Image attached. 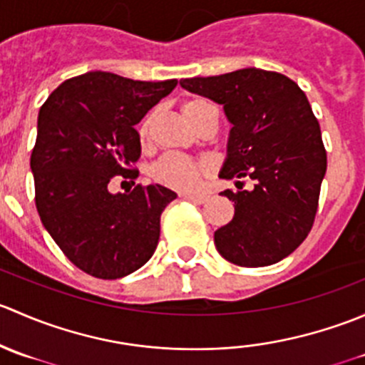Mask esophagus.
<instances>
[{"instance_id": "34e87169", "label": "esophagus", "mask_w": 365, "mask_h": 365, "mask_svg": "<svg viewBox=\"0 0 365 365\" xmlns=\"http://www.w3.org/2000/svg\"><path fill=\"white\" fill-rule=\"evenodd\" d=\"M210 196H206V194H183V200L187 201H192V203L196 205H203L208 201Z\"/></svg>"}]
</instances>
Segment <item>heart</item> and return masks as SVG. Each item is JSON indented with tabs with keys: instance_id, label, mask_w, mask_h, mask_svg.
Returning a JSON list of instances; mask_svg holds the SVG:
<instances>
[{
	"instance_id": "heart-1",
	"label": "heart",
	"mask_w": 365,
	"mask_h": 365,
	"mask_svg": "<svg viewBox=\"0 0 365 365\" xmlns=\"http://www.w3.org/2000/svg\"><path fill=\"white\" fill-rule=\"evenodd\" d=\"M182 111L185 114L187 120L194 125L196 128L203 127L208 121H217V114L213 106L206 102L205 98L192 97L182 104ZM150 123L152 118H145L138 128L139 141L145 145L150 134ZM152 182L157 185L165 187V189L178 190V192H189V190L197 189L203 182L206 175V165L201 160L194 159V157L182 155V153H164L159 157L148 171Z\"/></svg>"
}]
</instances>
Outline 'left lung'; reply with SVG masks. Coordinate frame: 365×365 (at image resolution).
Here are the masks:
<instances>
[{
  "label": "left lung",
  "mask_w": 365,
  "mask_h": 365,
  "mask_svg": "<svg viewBox=\"0 0 365 365\" xmlns=\"http://www.w3.org/2000/svg\"><path fill=\"white\" fill-rule=\"evenodd\" d=\"M180 84L222 104L233 123L220 178L254 180L252 190L220 192L235 203V215L213 235L217 251L247 268L284 259L312 230L327 171L322 130L307 97L289 77L259 68Z\"/></svg>",
  "instance_id": "8db88e82"
}]
</instances>
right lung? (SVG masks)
Here are the masks:
<instances>
[{
	"instance_id": "obj_1",
	"label": "right lung",
	"mask_w": 365,
	"mask_h": 365,
	"mask_svg": "<svg viewBox=\"0 0 365 365\" xmlns=\"http://www.w3.org/2000/svg\"><path fill=\"white\" fill-rule=\"evenodd\" d=\"M178 84L88 72L61 83L38 114L31 152L35 205L61 252L97 279H120L155 252L160 215L176 197L160 185L109 192L113 178L135 180V123Z\"/></svg>"
}]
</instances>
